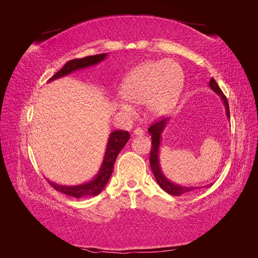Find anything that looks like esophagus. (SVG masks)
<instances>
[{"label": "esophagus", "mask_w": 258, "mask_h": 258, "mask_svg": "<svg viewBox=\"0 0 258 258\" xmlns=\"http://www.w3.org/2000/svg\"><path fill=\"white\" fill-rule=\"evenodd\" d=\"M134 135L137 137H142L144 135V130H142L141 128H136L134 131Z\"/></svg>", "instance_id": "34e87169"}]
</instances>
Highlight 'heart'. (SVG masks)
Returning a JSON list of instances; mask_svg holds the SVG:
<instances>
[{
  "instance_id": "obj_1",
  "label": "heart",
  "mask_w": 258,
  "mask_h": 258,
  "mask_svg": "<svg viewBox=\"0 0 258 258\" xmlns=\"http://www.w3.org/2000/svg\"><path fill=\"white\" fill-rule=\"evenodd\" d=\"M182 69L173 61H150L135 68L124 77L119 92L134 104L146 103V112L153 118H159L173 110L183 91ZM122 111L130 105L119 102Z\"/></svg>"
}]
</instances>
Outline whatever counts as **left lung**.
<instances>
[{
	"label": "left lung",
	"mask_w": 258,
	"mask_h": 258,
	"mask_svg": "<svg viewBox=\"0 0 258 258\" xmlns=\"http://www.w3.org/2000/svg\"><path fill=\"white\" fill-rule=\"evenodd\" d=\"M210 88L212 89L215 93H217L220 96L222 102L225 106V111L226 115H227V118L230 119V115H229V105H228V101L224 96L223 91L221 88L218 87L217 83L215 80L211 79L209 83ZM170 118H162L158 120L157 122L153 123L152 126L148 128V132L152 136V150H151V157H150V162H151V168L154 173V176L156 178V182L158 183V185L161 187V188L168 192L169 195H172V196H181L183 194H187L196 190L198 188H201V187H196V186H182L175 184L173 182H171L170 179L163 174L161 167H160V160H159V147H160V142H161V138H162V132L165 131L166 127L168 126ZM212 184H210L208 186H211ZM205 186V187H208Z\"/></svg>",
	"instance_id": "1"
}]
</instances>
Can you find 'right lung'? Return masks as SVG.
Segmentation results:
<instances>
[{
    "mask_svg": "<svg viewBox=\"0 0 258 258\" xmlns=\"http://www.w3.org/2000/svg\"><path fill=\"white\" fill-rule=\"evenodd\" d=\"M106 57H107V53H101V54H95V56H89L82 59H74V60L69 61L64 64L63 68L59 70V71L51 77L48 82L61 79V77L67 76L75 71H79V70L96 66L100 63V62H102ZM129 139H130V135L128 131L115 130L111 132L110 137H108V141L106 144L105 154H104L102 163H101V167L98 171V173L91 179V181L79 184V185H60L47 179L48 183L53 187L54 189L60 191L61 194L67 195V196H71L74 198L97 196V195H99L101 191H102L104 187L106 186L108 179H110L113 173L114 163L117 156H118L119 152L122 150L123 146L126 145Z\"/></svg>",
    "mask_w": 258,
    "mask_h": 258,
    "instance_id": "1",
    "label": "right lung"
}]
</instances>
